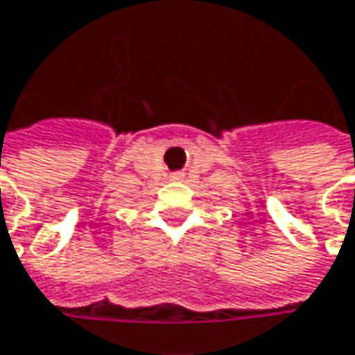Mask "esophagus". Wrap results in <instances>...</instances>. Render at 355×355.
Returning a JSON list of instances; mask_svg holds the SVG:
<instances>
[{"label":"esophagus","mask_w":355,"mask_h":355,"mask_svg":"<svg viewBox=\"0 0 355 355\" xmlns=\"http://www.w3.org/2000/svg\"><path fill=\"white\" fill-rule=\"evenodd\" d=\"M182 177H184V175H180V173H177V175H175V178H177V180H180Z\"/></svg>","instance_id":"1"}]
</instances>
